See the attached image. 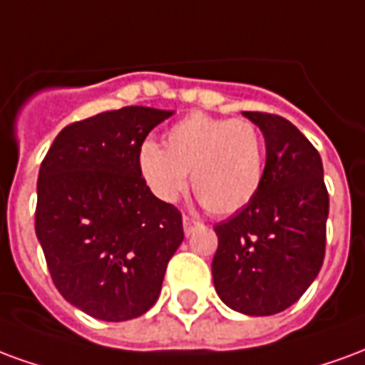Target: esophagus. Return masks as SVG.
I'll list each match as a JSON object with an SVG mask.
<instances>
[{
    "label": "esophagus",
    "mask_w": 365,
    "mask_h": 365,
    "mask_svg": "<svg viewBox=\"0 0 365 365\" xmlns=\"http://www.w3.org/2000/svg\"><path fill=\"white\" fill-rule=\"evenodd\" d=\"M197 225L199 222L195 221V219H191V217H185V215H183V232H185V237H190Z\"/></svg>",
    "instance_id": "obj_1"
}]
</instances>
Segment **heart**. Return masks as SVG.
Masks as SVG:
<instances>
[{
  "instance_id": "b5f03b06",
  "label": "heart",
  "mask_w": 365,
  "mask_h": 365,
  "mask_svg": "<svg viewBox=\"0 0 365 365\" xmlns=\"http://www.w3.org/2000/svg\"><path fill=\"white\" fill-rule=\"evenodd\" d=\"M266 146L260 128L248 119L191 113L164 135V148L140 144L136 168L144 185L162 203H174L187 174L191 187L217 217L245 209L264 180Z\"/></svg>"
}]
</instances>
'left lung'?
<instances>
[{
  "label": "left lung",
  "mask_w": 365,
  "mask_h": 365,
  "mask_svg": "<svg viewBox=\"0 0 365 365\" xmlns=\"http://www.w3.org/2000/svg\"><path fill=\"white\" fill-rule=\"evenodd\" d=\"M266 140L256 197L215 225L213 283L225 305L250 317L285 311L319 275L324 260L329 191L313 144L279 115L245 111Z\"/></svg>",
  "instance_id": "obj_1"
}]
</instances>
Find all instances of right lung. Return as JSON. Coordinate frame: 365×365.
<instances>
[{
	"label": "right lung",
	"mask_w": 365,
	"mask_h": 365,
	"mask_svg": "<svg viewBox=\"0 0 365 365\" xmlns=\"http://www.w3.org/2000/svg\"><path fill=\"white\" fill-rule=\"evenodd\" d=\"M174 111L123 107L68 125L36 182V238L60 295L93 319L150 309L183 240L182 213L144 185L136 152Z\"/></svg>",
	"instance_id": "1"
}]
</instances>
